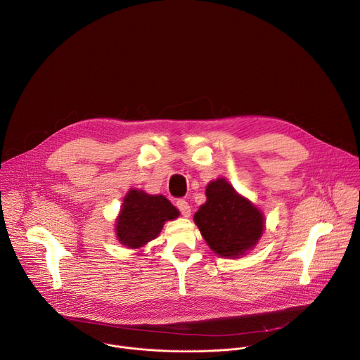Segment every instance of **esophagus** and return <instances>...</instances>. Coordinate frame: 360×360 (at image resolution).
Listing matches in <instances>:
<instances>
[{
    "instance_id": "esophagus-1",
    "label": "esophagus",
    "mask_w": 360,
    "mask_h": 360,
    "mask_svg": "<svg viewBox=\"0 0 360 360\" xmlns=\"http://www.w3.org/2000/svg\"><path fill=\"white\" fill-rule=\"evenodd\" d=\"M176 208L181 211V214L184 215V217H189L191 207H189V204L185 200H178L176 201Z\"/></svg>"
}]
</instances>
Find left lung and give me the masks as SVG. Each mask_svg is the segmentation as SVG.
Listing matches in <instances>:
<instances>
[{
	"label": "left lung",
	"mask_w": 360,
	"mask_h": 360,
	"mask_svg": "<svg viewBox=\"0 0 360 360\" xmlns=\"http://www.w3.org/2000/svg\"><path fill=\"white\" fill-rule=\"evenodd\" d=\"M205 194V204L194 215L204 240L220 256L245 255L263 233L262 212L223 178L210 182Z\"/></svg>",
	"instance_id": "8db88e82"
}]
</instances>
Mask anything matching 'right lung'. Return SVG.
I'll list each match as a JSON object with an SVG mask.
<instances>
[{
	"label": "right lung",
	"instance_id": "1",
	"mask_svg": "<svg viewBox=\"0 0 360 360\" xmlns=\"http://www.w3.org/2000/svg\"><path fill=\"white\" fill-rule=\"evenodd\" d=\"M178 215L179 211L163 195L131 189L115 226L117 237L127 248H141L160 233L166 220H174Z\"/></svg>",
	"mask_w": 360,
	"mask_h": 360
}]
</instances>
